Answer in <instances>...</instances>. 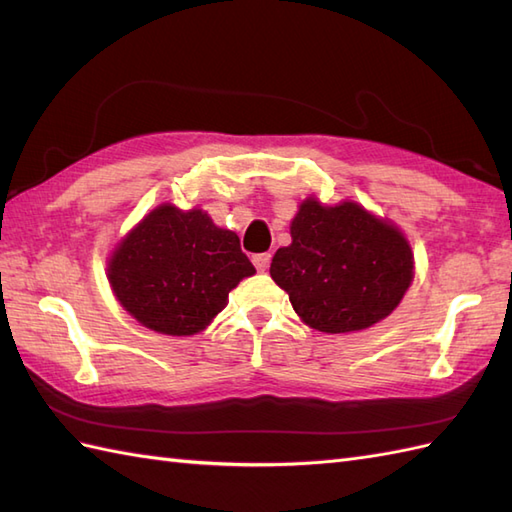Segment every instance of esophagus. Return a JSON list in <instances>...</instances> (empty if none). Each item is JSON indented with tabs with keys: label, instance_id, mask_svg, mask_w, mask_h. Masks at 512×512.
<instances>
[{
	"label": "esophagus",
	"instance_id": "esophagus-1",
	"mask_svg": "<svg viewBox=\"0 0 512 512\" xmlns=\"http://www.w3.org/2000/svg\"><path fill=\"white\" fill-rule=\"evenodd\" d=\"M253 264H255V268L259 270V273H266L268 266H270V255H268V253L255 255V257H253Z\"/></svg>",
	"mask_w": 512,
	"mask_h": 512
}]
</instances>
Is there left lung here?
I'll return each instance as SVG.
<instances>
[{"mask_svg": "<svg viewBox=\"0 0 512 512\" xmlns=\"http://www.w3.org/2000/svg\"><path fill=\"white\" fill-rule=\"evenodd\" d=\"M270 277L310 328L361 332L396 310L413 279L411 246L387 220L356 202L323 206L308 198L290 224Z\"/></svg>", "mask_w": 512, "mask_h": 512, "instance_id": "8db88e82", "label": "left lung"}]
</instances>
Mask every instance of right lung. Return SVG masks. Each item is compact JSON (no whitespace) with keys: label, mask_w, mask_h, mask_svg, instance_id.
Instances as JSON below:
<instances>
[{"label":"right lung","mask_w":512,"mask_h":512,"mask_svg":"<svg viewBox=\"0 0 512 512\" xmlns=\"http://www.w3.org/2000/svg\"><path fill=\"white\" fill-rule=\"evenodd\" d=\"M255 266L233 231L200 209L160 204L112 253L107 279L121 306L145 328L189 336L222 312L228 292Z\"/></svg>","instance_id":"1"}]
</instances>
